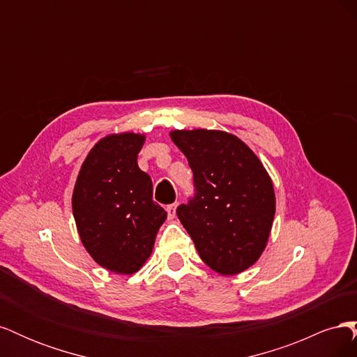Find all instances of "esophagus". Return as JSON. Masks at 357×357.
I'll return each instance as SVG.
<instances>
[{
	"mask_svg": "<svg viewBox=\"0 0 357 357\" xmlns=\"http://www.w3.org/2000/svg\"><path fill=\"white\" fill-rule=\"evenodd\" d=\"M176 210H177V204H171L167 207V213H168V218L169 219H174L176 218Z\"/></svg>",
	"mask_w": 357,
	"mask_h": 357,
	"instance_id": "esophagus-1",
	"label": "esophagus"
}]
</instances>
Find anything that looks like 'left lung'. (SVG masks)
Returning <instances> with one entry per match:
<instances>
[{
  "mask_svg": "<svg viewBox=\"0 0 357 357\" xmlns=\"http://www.w3.org/2000/svg\"><path fill=\"white\" fill-rule=\"evenodd\" d=\"M171 139L188 158L195 197L177 215L199 257L215 273L235 275L265 250L275 214L271 177L238 137L213 129H177Z\"/></svg>",
  "mask_w": 357,
  "mask_h": 357,
  "instance_id": "left-lung-1",
  "label": "left lung"
}]
</instances>
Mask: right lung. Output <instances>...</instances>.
I'll return each instance as SVG.
<instances>
[{
	"label": "right lung",
	"instance_id": "add662e5",
	"mask_svg": "<svg viewBox=\"0 0 357 357\" xmlns=\"http://www.w3.org/2000/svg\"><path fill=\"white\" fill-rule=\"evenodd\" d=\"M142 134L101 138L86 156L73 192L80 240L93 261L116 274H134L152 255L167 211L153 201L152 178L138 168Z\"/></svg>",
	"mask_w": 357,
	"mask_h": 357
}]
</instances>
